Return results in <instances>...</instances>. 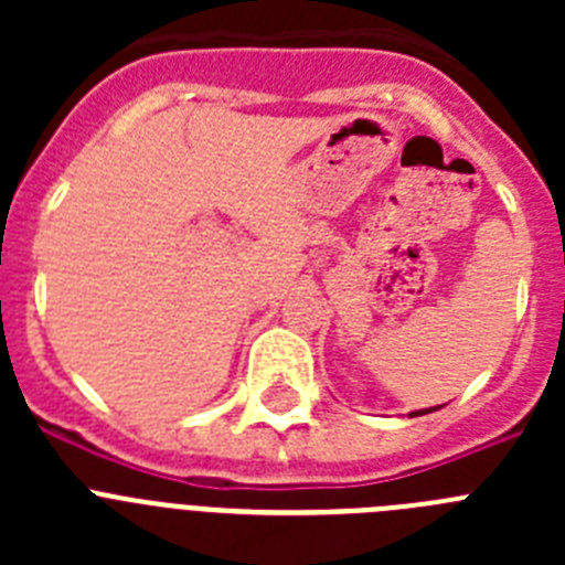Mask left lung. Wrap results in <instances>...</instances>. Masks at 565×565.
Listing matches in <instances>:
<instances>
[{
  "label": "left lung",
  "mask_w": 565,
  "mask_h": 565,
  "mask_svg": "<svg viewBox=\"0 0 565 565\" xmlns=\"http://www.w3.org/2000/svg\"><path fill=\"white\" fill-rule=\"evenodd\" d=\"M433 411H438V407H430V411H416V413H411V416H424V413H433Z\"/></svg>",
  "instance_id": "8db88e82"
}]
</instances>
